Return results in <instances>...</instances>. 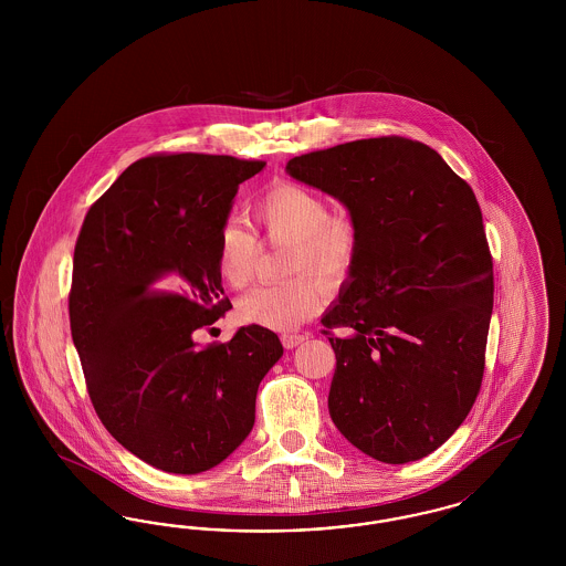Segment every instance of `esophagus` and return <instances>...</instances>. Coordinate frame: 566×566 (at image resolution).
Masks as SVG:
<instances>
[{"label": "esophagus", "instance_id": "esophagus-1", "mask_svg": "<svg viewBox=\"0 0 566 566\" xmlns=\"http://www.w3.org/2000/svg\"><path fill=\"white\" fill-rule=\"evenodd\" d=\"M307 339V335H282V344L286 350H293L298 344H303Z\"/></svg>", "mask_w": 566, "mask_h": 566}]
</instances>
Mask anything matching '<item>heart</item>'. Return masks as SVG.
I'll use <instances>...</instances> for the list:
<instances>
[{
	"instance_id": "obj_1",
	"label": "heart",
	"mask_w": 566,
	"mask_h": 566,
	"mask_svg": "<svg viewBox=\"0 0 566 566\" xmlns=\"http://www.w3.org/2000/svg\"><path fill=\"white\" fill-rule=\"evenodd\" d=\"M252 216L271 243H293L289 273L298 275L252 289L238 301V314L243 323L291 331L323 310L326 293L313 276L335 282L350 271L358 250L356 224L344 212H328L321 192L296 182H280L265 190L254 201ZM259 252L261 243L252 231L238 222H224L216 252L222 282L235 291L245 289Z\"/></svg>"
}]
</instances>
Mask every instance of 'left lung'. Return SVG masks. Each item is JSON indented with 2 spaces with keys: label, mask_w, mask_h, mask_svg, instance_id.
Instances as JSON below:
<instances>
[{
  "label": "left lung",
  "mask_w": 566,
  "mask_h": 566,
  "mask_svg": "<svg viewBox=\"0 0 566 566\" xmlns=\"http://www.w3.org/2000/svg\"><path fill=\"white\" fill-rule=\"evenodd\" d=\"M286 171L339 199L358 231L350 280L323 318L337 358L328 413L379 462L429 457L484 377L494 277L480 203L439 153L399 135L301 155Z\"/></svg>",
  "instance_id": "left-lung-1"
}]
</instances>
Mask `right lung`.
Masks as SVG:
<instances>
[{"instance_id":"right-lung-1","label":"right lung","mask_w":566,"mask_h":566,"mask_svg":"<svg viewBox=\"0 0 566 566\" xmlns=\"http://www.w3.org/2000/svg\"><path fill=\"white\" fill-rule=\"evenodd\" d=\"M265 167L227 155H153L129 165L86 212L74 248L72 339L109 434L165 473L195 475L254 427L277 335L242 326L199 348L195 331L231 310L218 235L243 180Z\"/></svg>"}]
</instances>
